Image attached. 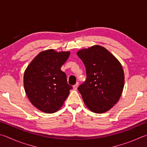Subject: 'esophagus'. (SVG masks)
<instances>
[{
	"instance_id": "esophagus-1",
	"label": "esophagus",
	"mask_w": 147,
	"mask_h": 147,
	"mask_svg": "<svg viewBox=\"0 0 147 147\" xmlns=\"http://www.w3.org/2000/svg\"><path fill=\"white\" fill-rule=\"evenodd\" d=\"M78 86H79V83H77L75 85H74L73 86V88L75 90H76L77 89H78Z\"/></svg>"
}]
</instances>
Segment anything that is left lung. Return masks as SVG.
Segmentation results:
<instances>
[{
	"instance_id": "8db88e82",
	"label": "left lung",
	"mask_w": 147,
	"mask_h": 147,
	"mask_svg": "<svg viewBox=\"0 0 147 147\" xmlns=\"http://www.w3.org/2000/svg\"><path fill=\"white\" fill-rule=\"evenodd\" d=\"M77 55L86 70V80L78 87L84 105L96 114L107 112L119 101L124 88L121 64L100 45L81 49Z\"/></svg>"
}]
</instances>
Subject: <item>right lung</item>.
<instances>
[{"instance_id": "add662e5", "label": "right lung", "mask_w": 147, "mask_h": 147, "mask_svg": "<svg viewBox=\"0 0 147 147\" xmlns=\"http://www.w3.org/2000/svg\"><path fill=\"white\" fill-rule=\"evenodd\" d=\"M69 51L49 49L40 52L26 68L24 87L33 106L48 114L57 112L63 107L72 86L61 69L68 59Z\"/></svg>"}]
</instances>
